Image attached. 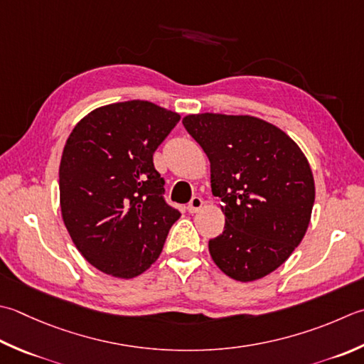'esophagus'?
<instances>
[{
    "label": "esophagus",
    "instance_id": "obj_1",
    "mask_svg": "<svg viewBox=\"0 0 364 364\" xmlns=\"http://www.w3.org/2000/svg\"><path fill=\"white\" fill-rule=\"evenodd\" d=\"M202 206H203V200L200 197H192L189 205H188V210H189V213H197L202 210Z\"/></svg>",
    "mask_w": 364,
    "mask_h": 364
}]
</instances>
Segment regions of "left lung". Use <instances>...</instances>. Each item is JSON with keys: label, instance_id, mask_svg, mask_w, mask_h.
Segmentation results:
<instances>
[{"label": "left lung", "instance_id": "obj_1", "mask_svg": "<svg viewBox=\"0 0 364 364\" xmlns=\"http://www.w3.org/2000/svg\"><path fill=\"white\" fill-rule=\"evenodd\" d=\"M183 124L210 159L224 232L208 249L220 272L251 282L274 272L301 243L316 198L306 156L289 135L249 115L198 113Z\"/></svg>", "mask_w": 364, "mask_h": 364}]
</instances>
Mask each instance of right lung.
Here are the masks:
<instances>
[{
  "mask_svg": "<svg viewBox=\"0 0 364 364\" xmlns=\"http://www.w3.org/2000/svg\"><path fill=\"white\" fill-rule=\"evenodd\" d=\"M180 121L148 101L99 107L78 121L60 164V205L75 247L121 279L158 260L180 211L164 200L153 153Z\"/></svg>",
  "mask_w": 364,
  "mask_h": 364,
  "instance_id": "add662e5",
  "label": "right lung"
}]
</instances>
